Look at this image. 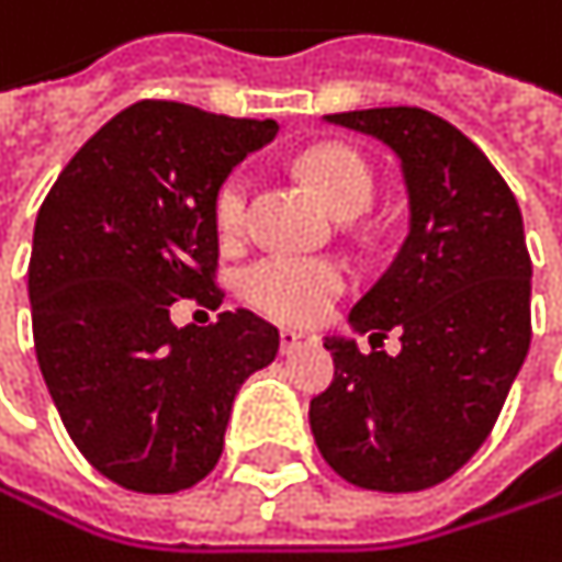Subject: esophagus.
Listing matches in <instances>:
<instances>
[{"mask_svg":"<svg viewBox=\"0 0 562 562\" xmlns=\"http://www.w3.org/2000/svg\"><path fill=\"white\" fill-rule=\"evenodd\" d=\"M310 346H316V336H310V333H293V329L279 333V352L283 356H293V352L310 349Z\"/></svg>","mask_w":562,"mask_h":562,"instance_id":"1","label":"esophagus"}]
</instances>
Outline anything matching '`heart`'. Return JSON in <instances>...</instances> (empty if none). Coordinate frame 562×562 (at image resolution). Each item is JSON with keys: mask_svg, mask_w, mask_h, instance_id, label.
<instances>
[{"mask_svg": "<svg viewBox=\"0 0 562 562\" xmlns=\"http://www.w3.org/2000/svg\"><path fill=\"white\" fill-rule=\"evenodd\" d=\"M300 173L336 220H352L372 206L375 177L369 164L342 144L310 147L300 157ZM246 200H249V180L243 173H229L216 190V203H213L216 229L226 239L243 229ZM342 290H346V276L336 262L303 259L290 252H269L249 262L239 276L243 300L256 313L290 326L319 323L333 310Z\"/></svg>", "mask_w": 562, "mask_h": 562, "instance_id": "1", "label": "heart"}]
</instances>
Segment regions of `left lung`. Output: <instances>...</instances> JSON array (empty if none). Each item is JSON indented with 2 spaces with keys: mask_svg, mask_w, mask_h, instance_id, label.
Listing matches in <instances>:
<instances>
[{
  "mask_svg": "<svg viewBox=\"0 0 562 562\" xmlns=\"http://www.w3.org/2000/svg\"><path fill=\"white\" fill-rule=\"evenodd\" d=\"M382 140L408 196V233L379 283L329 336L333 385L310 402L313 438L356 487L408 494L448 481L487 441L530 349V256L520 206L454 124L422 108L326 114Z\"/></svg>",
  "mask_w": 562,
  "mask_h": 562,
  "instance_id": "obj_1",
  "label": "left lung"
}]
</instances>
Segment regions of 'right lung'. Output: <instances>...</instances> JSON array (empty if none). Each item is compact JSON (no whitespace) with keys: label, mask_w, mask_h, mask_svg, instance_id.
I'll return each instance as SVG.
<instances>
[{"label":"right lung","mask_w":562,"mask_h":562,"mask_svg":"<svg viewBox=\"0 0 562 562\" xmlns=\"http://www.w3.org/2000/svg\"><path fill=\"white\" fill-rule=\"evenodd\" d=\"M276 131L137 101L68 160L38 210L29 262L38 369L75 448L127 491L203 481L239 385L279 352V333L246 310L213 326L170 319L177 300L213 290L216 190Z\"/></svg>","instance_id":"obj_1"}]
</instances>
